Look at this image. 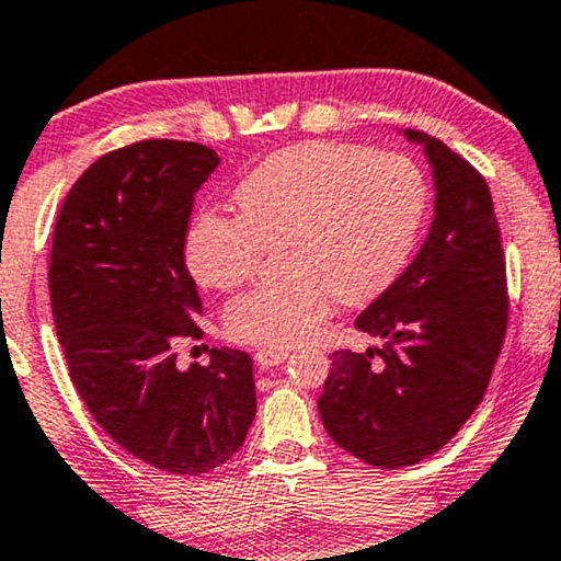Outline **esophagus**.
<instances>
[{"mask_svg": "<svg viewBox=\"0 0 561 561\" xmlns=\"http://www.w3.org/2000/svg\"><path fill=\"white\" fill-rule=\"evenodd\" d=\"M254 360L262 370H270V368L279 366V363L287 360V351H256Z\"/></svg>", "mask_w": 561, "mask_h": 561, "instance_id": "esophagus-1", "label": "esophagus"}]
</instances>
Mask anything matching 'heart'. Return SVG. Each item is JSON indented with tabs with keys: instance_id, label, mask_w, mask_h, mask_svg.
<instances>
[{
	"instance_id": "obj_1",
	"label": "heart",
	"mask_w": 561,
	"mask_h": 561,
	"mask_svg": "<svg viewBox=\"0 0 561 561\" xmlns=\"http://www.w3.org/2000/svg\"><path fill=\"white\" fill-rule=\"evenodd\" d=\"M241 216L201 213L185 241L193 277L233 289L279 243L282 277L226 307V333L259 348H295L333 312L366 305L397 277L420 231L427 187L397 152L343 141L291 145L236 187Z\"/></svg>"
}]
</instances>
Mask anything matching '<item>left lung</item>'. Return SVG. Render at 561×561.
<instances>
[{"mask_svg":"<svg viewBox=\"0 0 561 561\" xmlns=\"http://www.w3.org/2000/svg\"><path fill=\"white\" fill-rule=\"evenodd\" d=\"M435 218L401 277L358 314L383 348L330 353L318 399L330 439L374 468L397 470L453 439L491 383L508 328L506 259L491 187L430 134Z\"/></svg>","mask_w":561,"mask_h":561,"instance_id":"8db88e82","label":"left lung"}]
</instances>
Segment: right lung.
Listing matches in <instances>:
<instances>
[{"label":"right lung","mask_w":561,"mask_h":561,"mask_svg":"<svg viewBox=\"0 0 561 561\" xmlns=\"http://www.w3.org/2000/svg\"><path fill=\"white\" fill-rule=\"evenodd\" d=\"M198 141L141 139L99 157L60 205L53 231V322L78 397L137 460L203 476L239 453L256 414L254 360L201 341L203 302L185 264L193 195L218 168Z\"/></svg>","instance_id":"obj_1"}]
</instances>
